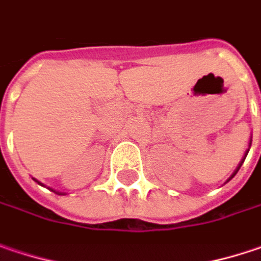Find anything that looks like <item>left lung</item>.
Wrapping results in <instances>:
<instances>
[{
  "label": "left lung",
  "mask_w": 261,
  "mask_h": 261,
  "mask_svg": "<svg viewBox=\"0 0 261 261\" xmlns=\"http://www.w3.org/2000/svg\"><path fill=\"white\" fill-rule=\"evenodd\" d=\"M250 147H251V138H250V144H248V150L245 151V154H244V157H242V160H241V162H240V164H238V167H237V169L233 170V173L230 175V177H229V179H228V180H226V182H229V180H230V179H232L233 176H235V175H237V173H238V170H240V167H241V166H242V163H244V160H245V157H247V154H248V151H250Z\"/></svg>",
  "instance_id": "obj_1"
}]
</instances>
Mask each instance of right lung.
<instances>
[{
  "instance_id": "1",
  "label": "right lung",
  "mask_w": 261,
  "mask_h": 261,
  "mask_svg": "<svg viewBox=\"0 0 261 261\" xmlns=\"http://www.w3.org/2000/svg\"><path fill=\"white\" fill-rule=\"evenodd\" d=\"M33 180H35L36 184H39V185H42V184H41L39 180H36L35 177H33ZM42 187H44V185H42ZM51 191H54V192H56V194H59V195H64V192H59V191H56V189H51Z\"/></svg>"
}]
</instances>
